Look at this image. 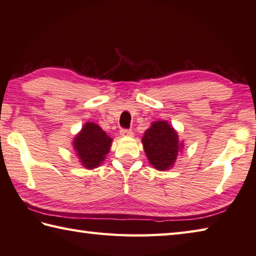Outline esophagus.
Wrapping results in <instances>:
<instances>
[{
  "mask_svg": "<svg viewBox=\"0 0 256 256\" xmlns=\"http://www.w3.org/2000/svg\"><path fill=\"white\" fill-rule=\"evenodd\" d=\"M120 134L122 136H132L133 131H132V130H128V128H122L120 131Z\"/></svg>",
  "mask_w": 256,
  "mask_h": 256,
  "instance_id": "34e87169",
  "label": "esophagus"
}]
</instances>
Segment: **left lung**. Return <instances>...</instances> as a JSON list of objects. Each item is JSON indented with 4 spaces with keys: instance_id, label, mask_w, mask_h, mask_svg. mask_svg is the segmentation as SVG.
Masks as SVG:
<instances>
[{
    "instance_id": "1",
    "label": "left lung",
    "mask_w": 256,
    "mask_h": 256,
    "mask_svg": "<svg viewBox=\"0 0 256 256\" xmlns=\"http://www.w3.org/2000/svg\"><path fill=\"white\" fill-rule=\"evenodd\" d=\"M142 143L150 164L161 171L172 166L180 150L178 134L166 120L153 123L146 131Z\"/></svg>"
}]
</instances>
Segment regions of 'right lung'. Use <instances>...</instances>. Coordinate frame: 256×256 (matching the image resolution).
I'll return each instance as SVG.
<instances>
[{
  "label": "right lung",
  "mask_w": 256,
  "mask_h": 256,
  "mask_svg": "<svg viewBox=\"0 0 256 256\" xmlns=\"http://www.w3.org/2000/svg\"><path fill=\"white\" fill-rule=\"evenodd\" d=\"M112 143L106 132L98 125L88 122L74 141V148L77 151L82 166L87 169H94L98 166L105 159Z\"/></svg>",
  "instance_id": "1"
}]
</instances>
